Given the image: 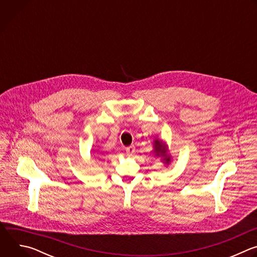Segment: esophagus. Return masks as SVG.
Returning <instances> with one entry per match:
<instances>
[{
  "mask_svg": "<svg viewBox=\"0 0 257 257\" xmlns=\"http://www.w3.org/2000/svg\"><path fill=\"white\" fill-rule=\"evenodd\" d=\"M134 153H135V146H134V145H130V146H128V148L126 149V154H127V156L132 157V156L134 155Z\"/></svg>",
  "mask_w": 257,
  "mask_h": 257,
  "instance_id": "1",
  "label": "esophagus"
}]
</instances>
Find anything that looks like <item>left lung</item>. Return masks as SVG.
Here are the masks:
<instances>
[{
	"label": "left lung",
	"mask_w": 257,
	"mask_h": 257,
	"mask_svg": "<svg viewBox=\"0 0 257 257\" xmlns=\"http://www.w3.org/2000/svg\"><path fill=\"white\" fill-rule=\"evenodd\" d=\"M154 154L155 157L157 158H161V161L169 166L170 163L172 162V156L169 154V149H168V145L161 139L156 138L154 140Z\"/></svg>",
	"instance_id": "1"
}]
</instances>
